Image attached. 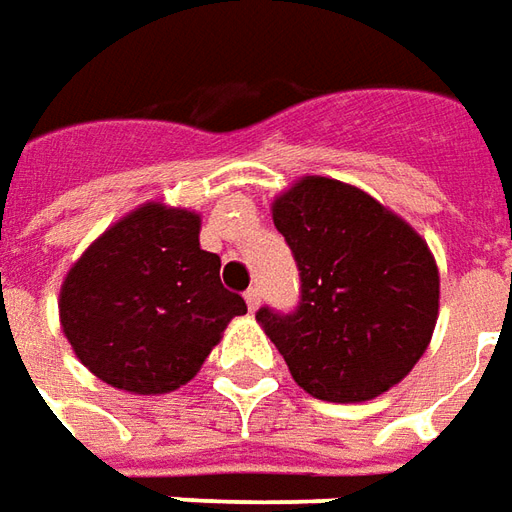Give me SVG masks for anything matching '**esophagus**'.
Masks as SVG:
<instances>
[{"mask_svg":"<svg viewBox=\"0 0 512 512\" xmlns=\"http://www.w3.org/2000/svg\"><path fill=\"white\" fill-rule=\"evenodd\" d=\"M244 299H246V307H249V312H255L257 307H260V290L249 288L244 293Z\"/></svg>","mask_w":512,"mask_h":512,"instance_id":"34e87169","label":"esophagus"}]
</instances>
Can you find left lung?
<instances>
[{"label":"left lung","mask_w":512,"mask_h":512,"mask_svg":"<svg viewBox=\"0 0 512 512\" xmlns=\"http://www.w3.org/2000/svg\"><path fill=\"white\" fill-rule=\"evenodd\" d=\"M271 216L301 271L293 315L257 323L293 381L318 400L384 395L428 351L439 318V266L395 211L343 180L304 175L274 197Z\"/></svg>","instance_id":"8db88e82"}]
</instances>
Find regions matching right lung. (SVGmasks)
Returning a JSON list of instances; mask_svg holds the SVG:
<instances>
[{"label": "right lung", "instance_id": "obj_1", "mask_svg": "<svg viewBox=\"0 0 512 512\" xmlns=\"http://www.w3.org/2000/svg\"><path fill=\"white\" fill-rule=\"evenodd\" d=\"M200 213L164 200L117 219L68 268L60 326L95 378L128 395H167L200 373L244 315L222 260L200 249Z\"/></svg>", "mask_w": 512, "mask_h": 512}]
</instances>
